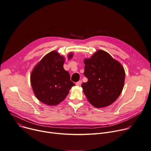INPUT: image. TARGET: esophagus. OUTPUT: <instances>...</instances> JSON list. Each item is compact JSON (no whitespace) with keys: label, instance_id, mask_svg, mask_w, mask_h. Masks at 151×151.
<instances>
[{"label":"esophagus","instance_id":"1","mask_svg":"<svg viewBox=\"0 0 151 151\" xmlns=\"http://www.w3.org/2000/svg\"><path fill=\"white\" fill-rule=\"evenodd\" d=\"M81 84H82V81H79L78 82H77V83H76V85L78 86H79L81 85Z\"/></svg>","mask_w":151,"mask_h":151}]
</instances>
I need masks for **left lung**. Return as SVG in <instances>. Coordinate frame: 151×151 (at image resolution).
I'll return each mask as SVG.
<instances>
[{"label":"left lung","mask_w":151,"mask_h":151,"mask_svg":"<svg viewBox=\"0 0 151 151\" xmlns=\"http://www.w3.org/2000/svg\"><path fill=\"white\" fill-rule=\"evenodd\" d=\"M84 75L88 81L81 87L88 101L98 108L110 105L119 98L124 86V68L102 50L84 59Z\"/></svg>","instance_id":"obj_1"}]
</instances>
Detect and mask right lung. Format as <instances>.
Segmentation results:
<instances>
[{"label": "right lung", "mask_w": 151, "mask_h": 151, "mask_svg": "<svg viewBox=\"0 0 151 151\" xmlns=\"http://www.w3.org/2000/svg\"><path fill=\"white\" fill-rule=\"evenodd\" d=\"M73 53L68 54L70 60ZM65 58L53 50L41 60L31 74V84L36 98L48 106L57 105L64 100L71 88L75 84L65 70Z\"/></svg>", "instance_id": "add662e5"}]
</instances>
